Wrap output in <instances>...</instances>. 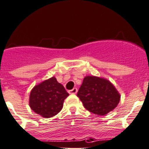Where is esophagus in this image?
<instances>
[{"instance_id":"1","label":"esophagus","mask_w":149,"mask_h":149,"mask_svg":"<svg viewBox=\"0 0 149 149\" xmlns=\"http://www.w3.org/2000/svg\"><path fill=\"white\" fill-rule=\"evenodd\" d=\"M69 92V94H73V95H74V94H76L77 92V88H72V89L70 90Z\"/></svg>"}]
</instances>
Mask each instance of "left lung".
Listing matches in <instances>:
<instances>
[{"instance_id": "1", "label": "left lung", "mask_w": 149, "mask_h": 149, "mask_svg": "<svg viewBox=\"0 0 149 149\" xmlns=\"http://www.w3.org/2000/svg\"><path fill=\"white\" fill-rule=\"evenodd\" d=\"M77 95L88 111L98 115L113 111L120 100V95L111 82L93 75L84 77Z\"/></svg>"}]
</instances>
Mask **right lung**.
I'll return each mask as SVG.
<instances>
[{
  "label": "right lung",
  "mask_w": 149,
  "mask_h": 149,
  "mask_svg": "<svg viewBox=\"0 0 149 149\" xmlns=\"http://www.w3.org/2000/svg\"><path fill=\"white\" fill-rule=\"evenodd\" d=\"M68 96L63 86L52 77L34 86L30 92L29 104L36 114L49 118L61 111L64 100Z\"/></svg>",
  "instance_id": "obj_1"
}]
</instances>
